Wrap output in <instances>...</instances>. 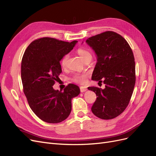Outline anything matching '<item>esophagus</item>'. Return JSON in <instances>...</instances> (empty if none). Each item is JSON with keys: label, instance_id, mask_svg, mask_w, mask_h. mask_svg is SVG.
<instances>
[{"label": "esophagus", "instance_id": "esophagus-1", "mask_svg": "<svg viewBox=\"0 0 156 156\" xmlns=\"http://www.w3.org/2000/svg\"><path fill=\"white\" fill-rule=\"evenodd\" d=\"M80 90H81V92H84L87 90V88L85 87H80Z\"/></svg>", "mask_w": 156, "mask_h": 156}]
</instances>
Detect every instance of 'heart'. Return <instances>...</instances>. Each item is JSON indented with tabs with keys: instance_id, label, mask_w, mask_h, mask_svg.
I'll return each instance as SVG.
<instances>
[{
	"instance_id": "1",
	"label": "heart",
	"mask_w": 156,
	"mask_h": 156,
	"mask_svg": "<svg viewBox=\"0 0 156 156\" xmlns=\"http://www.w3.org/2000/svg\"><path fill=\"white\" fill-rule=\"evenodd\" d=\"M77 53L79 55L81 56V57L84 60H85L87 58L89 57H92L91 53H90V51L84 48H80L77 50ZM69 58V55L68 54H65L62 56V58L60 60V64L62 67H65L67 65L68 60ZM88 76V72H83V73H75L72 80L77 83L79 84H84L87 81V77Z\"/></svg>"
}]
</instances>
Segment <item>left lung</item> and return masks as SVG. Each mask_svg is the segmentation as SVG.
I'll return each instance as SVG.
<instances>
[{"label": "left lung", "mask_w": 156, "mask_h": 156, "mask_svg": "<svg viewBox=\"0 0 156 156\" xmlns=\"http://www.w3.org/2000/svg\"><path fill=\"white\" fill-rule=\"evenodd\" d=\"M87 43L98 59L92 79L105 88L92 87L97 98L92 112L97 117L110 120L119 116L128 105L135 84V62L127 41L118 33L105 31L90 37Z\"/></svg>", "instance_id": "obj_1"}]
</instances>
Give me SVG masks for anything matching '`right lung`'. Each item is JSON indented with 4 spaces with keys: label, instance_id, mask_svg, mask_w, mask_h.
I'll return each instance as SVG.
<instances>
[{
    "label": "right lung",
    "instance_id": "right-lung-1",
    "mask_svg": "<svg viewBox=\"0 0 156 156\" xmlns=\"http://www.w3.org/2000/svg\"><path fill=\"white\" fill-rule=\"evenodd\" d=\"M77 42L41 37L30 43L23 56V92L32 111L48 123L56 124L66 119L72 111V99L80 93L79 88L73 84H69L63 92L53 87L62 72L61 58Z\"/></svg>",
    "mask_w": 156,
    "mask_h": 156
}]
</instances>
